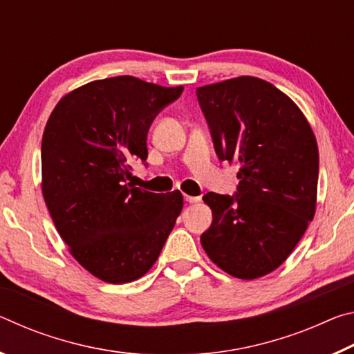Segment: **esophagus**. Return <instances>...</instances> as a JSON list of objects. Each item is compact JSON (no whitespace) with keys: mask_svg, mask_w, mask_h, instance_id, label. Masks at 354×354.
<instances>
[{"mask_svg":"<svg viewBox=\"0 0 354 354\" xmlns=\"http://www.w3.org/2000/svg\"><path fill=\"white\" fill-rule=\"evenodd\" d=\"M184 200L187 201V203H190V205H192V203H198V201H200V196H190V195H185V196H184Z\"/></svg>","mask_w":354,"mask_h":354,"instance_id":"obj_1","label":"esophagus"}]
</instances>
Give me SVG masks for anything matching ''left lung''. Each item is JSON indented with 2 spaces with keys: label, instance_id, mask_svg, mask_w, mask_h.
<instances>
[{
  "label": "left lung",
  "instance_id": "1",
  "mask_svg": "<svg viewBox=\"0 0 354 354\" xmlns=\"http://www.w3.org/2000/svg\"><path fill=\"white\" fill-rule=\"evenodd\" d=\"M220 160L241 165L234 195L209 192L212 225L201 245L214 263L241 279L273 272L314 218L319 148L293 101L259 77L196 88Z\"/></svg>",
  "mask_w": 354,
  "mask_h": 354
}]
</instances>
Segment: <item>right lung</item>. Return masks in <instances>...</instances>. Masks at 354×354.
<instances>
[{"instance_id":"add662e5","label":"right lung","mask_w":354,"mask_h":354,"mask_svg":"<svg viewBox=\"0 0 354 354\" xmlns=\"http://www.w3.org/2000/svg\"><path fill=\"white\" fill-rule=\"evenodd\" d=\"M183 91L134 76L93 81L65 95L45 127L48 211L75 259L106 283L143 277L183 211L179 190L153 194L127 183L131 162L148 158L153 120Z\"/></svg>"}]
</instances>
